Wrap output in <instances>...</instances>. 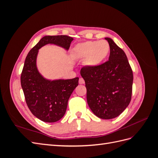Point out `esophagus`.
<instances>
[{"label":"esophagus","mask_w":158,"mask_h":158,"mask_svg":"<svg viewBox=\"0 0 158 158\" xmlns=\"http://www.w3.org/2000/svg\"><path fill=\"white\" fill-rule=\"evenodd\" d=\"M85 83V81L82 78H80L79 79V84H84Z\"/></svg>","instance_id":"34e87169"}]
</instances>
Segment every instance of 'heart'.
Wrapping results in <instances>:
<instances>
[{"label": "heart", "instance_id": "b5f03b06", "mask_svg": "<svg viewBox=\"0 0 158 158\" xmlns=\"http://www.w3.org/2000/svg\"><path fill=\"white\" fill-rule=\"evenodd\" d=\"M110 51L109 43L106 40L88 41L76 45L73 53L77 59H85V64L89 68H95L106 59Z\"/></svg>", "mask_w": 158, "mask_h": 158}]
</instances>
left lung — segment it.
I'll return each mask as SVG.
<instances>
[{"mask_svg": "<svg viewBox=\"0 0 158 158\" xmlns=\"http://www.w3.org/2000/svg\"><path fill=\"white\" fill-rule=\"evenodd\" d=\"M109 60L95 68L84 67L80 74L87 89V102L95 115L102 119L118 117L131 102L133 74L127 56L109 37Z\"/></svg>", "mask_w": 158, "mask_h": 158, "instance_id": "1", "label": "left lung"}]
</instances>
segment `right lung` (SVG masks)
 <instances>
[{"label": "right lung", "instance_id": "right-lung-1", "mask_svg": "<svg viewBox=\"0 0 158 158\" xmlns=\"http://www.w3.org/2000/svg\"><path fill=\"white\" fill-rule=\"evenodd\" d=\"M73 37L67 35H45L28 52L21 74V85L28 108L41 121L55 123L66 113L68 101L78 85L79 78L49 80L38 70L37 57L39 49L53 44L68 51Z\"/></svg>", "mask_w": 158, "mask_h": 158}]
</instances>
